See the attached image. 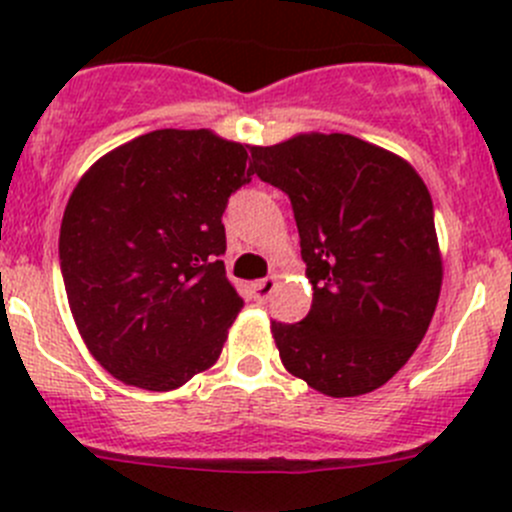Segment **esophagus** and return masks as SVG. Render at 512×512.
Segmentation results:
<instances>
[{
    "mask_svg": "<svg viewBox=\"0 0 512 512\" xmlns=\"http://www.w3.org/2000/svg\"><path fill=\"white\" fill-rule=\"evenodd\" d=\"M275 287H277L275 277H265V280H257L255 285H252V292H255L257 302H267V299H270V294L275 292Z\"/></svg>",
    "mask_w": 512,
    "mask_h": 512,
    "instance_id": "esophagus-1",
    "label": "esophagus"
}]
</instances>
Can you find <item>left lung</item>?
Returning <instances> with one entry per match:
<instances>
[{
  "instance_id": "left-lung-1",
  "label": "left lung",
  "mask_w": 512,
  "mask_h": 512,
  "mask_svg": "<svg viewBox=\"0 0 512 512\" xmlns=\"http://www.w3.org/2000/svg\"><path fill=\"white\" fill-rule=\"evenodd\" d=\"M250 153L252 173L292 200L314 289L302 322H272L282 364L334 399L379 389L416 352L441 294L426 183L349 133H297Z\"/></svg>"
}]
</instances>
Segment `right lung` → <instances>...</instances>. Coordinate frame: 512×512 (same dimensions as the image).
Returning <instances> with one entry per match:
<instances>
[{
    "label": "right lung",
    "mask_w": 512,
    "mask_h": 512,
    "mask_svg": "<svg viewBox=\"0 0 512 512\" xmlns=\"http://www.w3.org/2000/svg\"><path fill=\"white\" fill-rule=\"evenodd\" d=\"M247 146L163 128L101 156L64 210L59 260L81 339L128 386L170 391L218 361L242 297L225 277L227 198Z\"/></svg>",
    "instance_id": "right-lung-1"
}]
</instances>
